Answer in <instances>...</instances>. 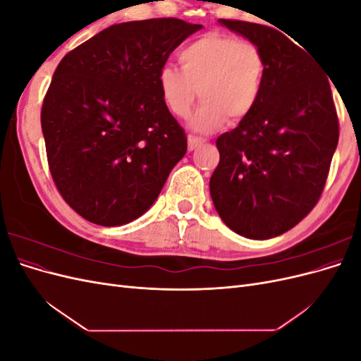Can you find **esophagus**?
<instances>
[{
  "label": "esophagus",
  "mask_w": 361,
  "mask_h": 361,
  "mask_svg": "<svg viewBox=\"0 0 361 361\" xmlns=\"http://www.w3.org/2000/svg\"><path fill=\"white\" fill-rule=\"evenodd\" d=\"M204 141H206V138H203V137L188 135V150H194L195 147H199L200 145H203Z\"/></svg>",
  "instance_id": "34e87169"
}]
</instances>
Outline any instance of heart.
I'll return each mask as SVG.
<instances>
[{"label": "heart", "mask_w": 361, "mask_h": 361, "mask_svg": "<svg viewBox=\"0 0 361 361\" xmlns=\"http://www.w3.org/2000/svg\"><path fill=\"white\" fill-rule=\"evenodd\" d=\"M180 69L164 66L158 82L164 104L188 118L195 97L202 105L192 118L199 133H212L227 118L243 122L255 113L265 89L268 63L255 42L223 32H207L179 51Z\"/></svg>", "instance_id": "heart-1"}]
</instances>
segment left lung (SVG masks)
<instances>
[{
	"label": "left lung",
	"mask_w": 361,
	"mask_h": 361,
	"mask_svg": "<svg viewBox=\"0 0 361 361\" xmlns=\"http://www.w3.org/2000/svg\"><path fill=\"white\" fill-rule=\"evenodd\" d=\"M220 24L259 45L268 72L255 113L216 138L211 197L233 232L269 239L307 216L324 191L338 141L331 87L300 42L281 31L236 19Z\"/></svg>",
	"instance_id": "left-lung-1"
}]
</instances>
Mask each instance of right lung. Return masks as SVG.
Instances as JSON below:
<instances>
[{"instance_id":"obj_1","label":"right lung","mask_w":361,"mask_h":361,"mask_svg":"<svg viewBox=\"0 0 361 361\" xmlns=\"http://www.w3.org/2000/svg\"><path fill=\"white\" fill-rule=\"evenodd\" d=\"M199 24H116L63 57L40 113L54 183L72 209L122 226L154 204L187 135L164 104L159 71Z\"/></svg>"}]
</instances>
